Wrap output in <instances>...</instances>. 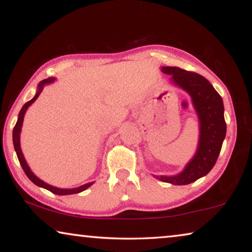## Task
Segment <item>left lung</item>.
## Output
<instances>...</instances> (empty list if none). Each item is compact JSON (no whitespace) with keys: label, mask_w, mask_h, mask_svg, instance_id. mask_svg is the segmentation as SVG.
Wrapping results in <instances>:
<instances>
[{"label":"left lung","mask_w":252,"mask_h":252,"mask_svg":"<svg viewBox=\"0 0 252 252\" xmlns=\"http://www.w3.org/2000/svg\"><path fill=\"white\" fill-rule=\"evenodd\" d=\"M161 70L171 75V82L191 96L199 119V142L193 158L180 173L155 177L171 185H189L210 172L218 159L227 132L223 102L212 84L202 75L177 66H162Z\"/></svg>","instance_id":"obj_1"}]
</instances>
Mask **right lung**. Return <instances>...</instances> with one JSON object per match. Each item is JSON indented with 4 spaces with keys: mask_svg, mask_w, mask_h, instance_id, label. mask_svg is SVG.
I'll return each mask as SVG.
<instances>
[{
    "mask_svg": "<svg viewBox=\"0 0 252 252\" xmlns=\"http://www.w3.org/2000/svg\"><path fill=\"white\" fill-rule=\"evenodd\" d=\"M57 80L55 78H48L43 81H41L37 85V91L35 93V95L32 100H30L29 102H27L23 106L22 109H21L20 113H19V117H18V121H16V125L13 129V144H14V149H15V152H16V156H18V159L20 161V164L22 169L24 170L25 174H27L28 178L31 180L34 185H36L37 187H41V188H44V189L51 191L52 193L55 194H59V195H66V194H74V193H80L84 191L85 189H88L89 187H91L93 185V182H89V183H85L83 186H80L78 188H73V189H61V188H57V187H53L49 185V183H46L44 181H42L40 178H37L35 174H34L31 169H30L28 162L25 161L24 159V156L22 153V150H21V143H20V133H21V130H22V125H23V120H24V116H25V112H27V110L29 109V106L31 105L34 101H35L37 97H39L40 93L43 90L45 85H48L50 83H53L54 81Z\"/></svg>",
    "mask_w": 252,
    "mask_h": 252,
    "instance_id": "add662e5",
    "label": "right lung"
}]
</instances>
